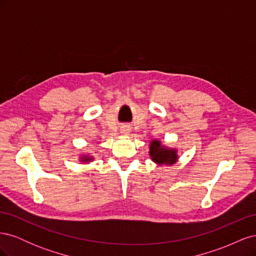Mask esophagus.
<instances>
[{
	"label": "esophagus",
	"mask_w": 256,
	"mask_h": 256,
	"mask_svg": "<svg viewBox=\"0 0 256 256\" xmlns=\"http://www.w3.org/2000/svg\"><path fill=\"white\" fill-rule=\"evenodd\" d=\"M120 134L124 136H129L130 134V128L129 127H122L120 129Z\"/></svg>",
	"instance_id": "1"
}]
</instances>
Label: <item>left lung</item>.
I'll return each instance as SVG.
<instances>
[{"instance_id":"8db88e82","label":"left lung","mask_w":256,"mask_h":256,"mask_svg":"<svg viewBox=\"0 0 256 256\" xmlns=\"http://www.w3.org/2000/svg\"><path fill=\"white\" fill-rule=\"evenodd\" d=\"M150 159L159 166H172L178 159L177 150L170 148L161 143L159 140H152L150 143Z\"/></svg>"}]
</instances>
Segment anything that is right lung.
I'll use <instances>...</instances> for the list:
<instances>
[{
	"instance_id": "right-lung-1",
	"label": "right lung",
	"mask_w": 256,
	"mask_h": 256,
	"mask_svg": "<svg viewBox=\"0 0 256 256\" xmlns=\"http://www.w3.org/2000/svg\"><path fill=\"white\" fill-rule=\"evenodd\" d=\"M81 162H84V164H88V162H90L92 160H94V157L92 156L90 154H82L79 157Z\"/></svg>"
}]
</instances>
